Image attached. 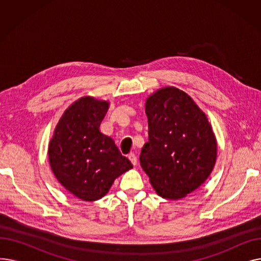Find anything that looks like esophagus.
Instances as JSON below:
<instances>
[{"mask_svg":"<svg viewBox=\"0 0 261 261\" xmlns=\"http://www.w3.org/2000/svg\"><path fill=\"white\" fill-rule=\"evenodd\" d=\"M128 159L131 161V163L133 164V165H138V158H136V155L134 153H130L128 155Z\"/></svg>","mask_w":261,"mask_h":261,"instance_id":"1","label":"esophagus"}]
</instances>
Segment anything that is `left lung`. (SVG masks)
Listing matches in <instances>:
<instances>
[{"label": "left lung", "mask_w": 261, "mask_h": 261, "mask_svg": "<svg viewBox=\"0 0 261 261\" xmlns=\"http://www.w3.org/2000/svg\"><path fill=\"white\" fill-rule=\"evenodd\" d=\"M148 142L141 166L162 198L179 200L199 188L212 173L217 141L205 113L188 94L166 87L146 100Z\"/></svg>", "instance_id": "8db88e82"}]
</instances>
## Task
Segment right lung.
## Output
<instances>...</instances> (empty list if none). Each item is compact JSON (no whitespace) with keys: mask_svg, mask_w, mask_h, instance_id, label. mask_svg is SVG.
Segmentation results:
<instances>
[{"mask_svg":"<svg viewBox=\"0 0 261 261\" xmlns=\"http://www.w3.org/2000/svg\"><path fill=\"white\" fill-rule=\"evenodd\" d=\"M109 102L91 96L68 107L48 145L50 168L60 184L82 201L101 199L114 180L133 166L99 126Z\"/></svg>","mask_w":261,"mask_h":261,"instance_id":"obj_1","label":"right lung"}]
</instances>
